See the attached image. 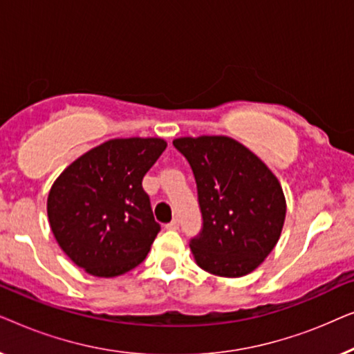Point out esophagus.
<instances>
[{
    "label": "esophagus",
    "instance_id": "obj_1",
    "mask_svg": "<svg viewBox=\"0 0 354 354\" xmlns=\"http://www.w3.org/2000/svg\"><path fill=\"white\" fill-rule=\"evenodd\" d=\"M166 229L167 230H177L178 229V219H177V217L169 222V224H166Z\"/></svg>",
    "mask_w": 354,
    "mask_h": 354
}]
</instances>
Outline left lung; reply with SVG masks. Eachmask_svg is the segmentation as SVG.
Listing matches in <instances>:
<instances>
[{"label":"left lung","instance_id":"obj_1","mask_svg":"<svg viewBox=\"0 0 354 354\" xmlns=\"http://www.w3.org/2000/svg\"><path fill=\"white\" fill-rule=\"evenodd\" d=\"M190 164L203 227L190 241L196 264L219 277H241L277 245L287 203L272 171L224 135L174 140Z\"/></svg>","mask_w":354,"mask_h":354}]
</instances>
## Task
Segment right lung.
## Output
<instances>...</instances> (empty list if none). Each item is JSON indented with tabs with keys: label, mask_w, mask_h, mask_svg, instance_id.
<instances>
[{
	"label": "right lung",
	"mask_w": 354,
	"mask_h": 354,
	"mask_svg": "<svg viewBox=\"0 0 354 354\" xmlns=\"http://www.w3.org/2000/svg\"><path fill=\"white\" fill-rule=\"evenodd\" d=\"M167 143L114 138L66 167L48 195V219L61 250L86 272L115 277L147 258L161 225L142 180Z\"/></svg>",
	"instance_id": "add662e5"
}]
</instances>
